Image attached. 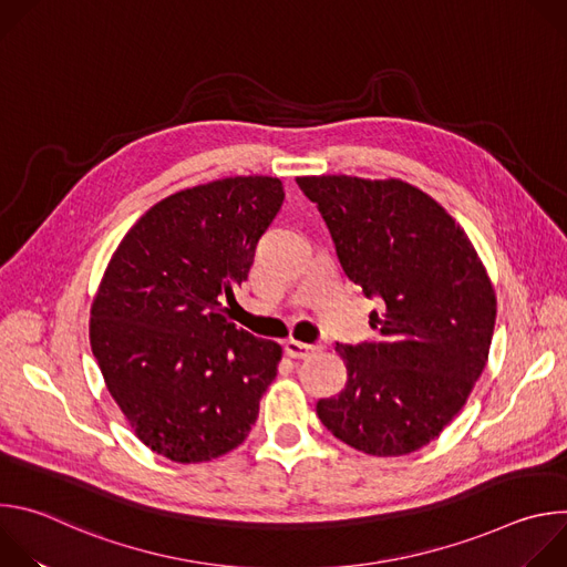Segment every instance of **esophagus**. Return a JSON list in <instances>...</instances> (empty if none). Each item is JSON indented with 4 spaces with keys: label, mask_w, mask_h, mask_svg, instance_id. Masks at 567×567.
<instances>
[{
    "label": "esophagus",
    "mask_w": 567,
    "mask_h": 567,
    "mask_svg": "<svg viewBox=\"0 0 567 567\" xmlns=\"http://www.w3.org/2000/svg\"><path fill=\"white\" fill-rule=\"evenodd\" d=\"M320 348L318 346H307V343H300V341H293V339H289L287 343H285V354L289 357V359H309L311 354H316Z\"/></svg>",
    "instance_id": "34e87169"
}]
</instances>
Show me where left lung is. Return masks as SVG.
<instances>
[{
	"mask_svg": "<svg viewBox=\"0 0 567 567\" xmlns=\"http://www.w3.org/2000/svg\"><path fill=\"white\" fill-rule=\"evenodd\" d=\"M326 219L346 276L365 296L381 341L337 346L348 368L316 415L348 446L409 455L462 411L489 359L496 291L464 228L417 186L350 175L296 177Z\"/></svg>",
	"mask_w": 567,
	"mask_h": 567,
	"instance_id": "8db88e82",
	"label": "left lung"
}]
</instances>
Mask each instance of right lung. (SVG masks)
<instances>
[{"instance_id":"1","label":"right lung","mask_w":567,"mask_h":567,"mask_svg":"<svg viewBox=\"0 0 567 567\" xmlns=\"http://www.w3.org/2000/svg\"><path fill=\"white\" fill-rule=\"evenodd\" d=\"M285 199L278 177H226L156 202L125 233L92 302L90 343L136 437L179 464L247 440L282 348L221 307L249 278Z\"/></svg>"}]
</instances>
